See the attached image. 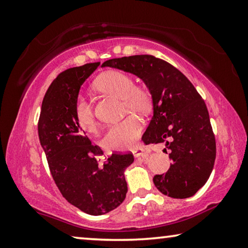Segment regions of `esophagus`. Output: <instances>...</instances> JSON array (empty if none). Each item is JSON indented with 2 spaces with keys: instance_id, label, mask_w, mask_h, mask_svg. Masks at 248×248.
Masks as SVG:
<instances>
[{
  "instance_id": "34e87169",
  "label": "esophagus",
  "mask_w": 248,
  "mask_h": 248,
  "mask_svg": "<svg viewBox=\"0 0 248 248\" xmlns=\"http://www.w3.org/2000/svg\"><path fill=\"white\" fill-rule=\"evenodd\" d=\"M132 153H133V155H134V157H140V156L145 157V156H148V153H146V151H145L143 148H137V149H134V150L132 151Z\"/></svg>"
}]
</instances>
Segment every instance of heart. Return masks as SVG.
Returning a JSON list of instances; mask_svg holds the SVG:
<instances>
[{
    "instance_id": "b5f03b06",
    "label": "heart",
    "mask_w": 248,
    "mask_h": 248,
    "mask_svg": "<svg viewBox=\"0 0 248 248\" xmlns=\"http://www.w3.org/2000/svg\"><path fill=\"white\" fill-rule=\"evenodd\" d=\"M95 87L105 94L123 99L124 111H133L145 115L152 108V94L145 86L134 85V79L120 71H109L96 79ZM78 124L87 132L94 131L96 120L93 106L83 96L78 97L74 106ZM142 131V123L136 116L109 125L104 136V144L110 150H127L136 144Z\"/></svg>"
}]
</instances>
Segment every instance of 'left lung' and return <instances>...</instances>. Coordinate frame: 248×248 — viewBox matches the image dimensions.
Listing matches in <instances>:
<instances>
[{
  "instance_id": "8db88e82",
  "label": "left lung",
  "mask_w": 248,
  "mask_h": 248,
  "mask_svg": "<svg viewBox=\"0 0 248 248\" xmlns=\"http://www.w3.org/2000/svg\"><path fill=\"white\" fill-rule=\"evenodd\" d=\"M102 66L134 74L152 94L153 116L142 140L164 142L173 161L165 174L154 176L155 187L171 198L194 196L207 183L216 159L209 112L195 86L175 66L149 54L110 59Z\"/></svg>"
}]
</instances>
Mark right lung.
Masks as SVG:
<instances>
[{"label":"right lung","mask_w":248,"mask_h":248,"mask_svg":"<svg viewBox=\"0 0 248 248\" xmlns=\"http://www.w3.org/2000/svg\"><path fill=\"white\" fill-rule=\"evenodd\" d=\"M99 62L65 70L46 93L38 123V136L54 183L68 202L91 216H102L123 203L128 187L124 170L134 158L131 153H114L102 166L103 154L79 128L75 102L86 78Z\"/></svg>","instance_id":"1"}]
</instances>
